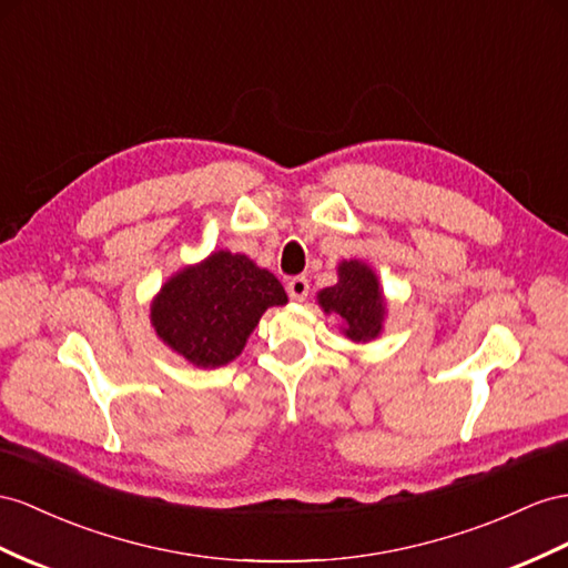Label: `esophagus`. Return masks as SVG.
I'll return each mask as SVG.
<instances>
[{"instance_id":"1","label":"esophagus","mask_w":568,"mask_h":568,"mask_svg":"<svg viewBox=\"0 0 568 568\" xmlns=\"http://www.w3.org/2000/svg\"><path fill=\"white\" fill-rule=\"evenodd\" d=\"M287 295H290V300L302 302L304 297L310 295V281L304 278V275H297V278H290L287 281Z\"/></svg>"}]
</instances>
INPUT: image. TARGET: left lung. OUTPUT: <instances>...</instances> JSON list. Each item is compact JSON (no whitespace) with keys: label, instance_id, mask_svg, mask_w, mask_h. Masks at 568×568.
I'll return each instance as SVG.
<instances>
[{"label":"left lung","instance_id":"obj_1","mask_svg":"<svg viewBox=\"0 0 568 568\" xmlns=\"http://www.w3.org/2000/svg\"><path fill=\"white\" fill-rule=\"evenodd\" d=\"M324 314L341 318V331L353 343H369L382 336L386 322V297L379 275L359 258L338 264V283L316 293Z\"/></svg>","mask_w":568,"mask_h":568}]
</instances>
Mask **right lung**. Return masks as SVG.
<instances>
[{"label": "right lung", "instance_id": "1", "mask_svg": "<svg viewBox=\"0 0 568 568\" xmlns=\"http://www.w3.org/2000/svg\"><path fill=\"white\" fill-rule=\"evenodd\" d=\"M283 304L287 295L271 271L217 250L170 275L151 302V326L189 365L215 369L242 355L258 318Z\"/></svg>", "mask_w": 568, "mask_h": 568}]
</instances>
